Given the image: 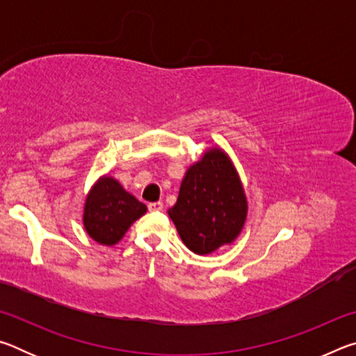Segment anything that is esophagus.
<instances>
[{"label": "esophagus", "instance_id": "obj_1", "mask_svg": "<svg viewBox=\"0 0 356 356\" xmlns=\"http://www.w3.org/2000/svg\"><path fill=\"white\" fill-rule=\"evenodd\" d=\"M147 207H149L150 212H159V210H163V202H160V201L150 202Z\"/></svg>", "mask_w": 356, "mask_h": 356}]
</instances>
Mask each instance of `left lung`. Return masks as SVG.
I'll use <instances>...</instances> for the list:
<instances>
[{
	"mask_svg": "<svg viewBox=\"0 0 356 356\" xmlns=\"http://www.w3.org/2000/svg\"><path fill=\"white\" fill-rule=\"evenodd\" d=\"M242 182L221 149L204 154L186 171L177 202L168 210L182 242L196 254L232 243L246 218Z\"/></svg>",
	"mask_w": 356,
	"mask_h": 356,
	"instance_id": "1",
	"label": "left lung"
}]
</instances>
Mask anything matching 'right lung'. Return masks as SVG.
<instances>
[{
	"mask_svg": "<svg viewBox=\"0 0 356 356\" xmlns=\"http://www.w3.org/2000/svg\"><path fill=\"white\" fill-rule=\"evenodd\" d=\"M147 207L113 177H102L86 197L83 222L86 232L102 245L118 243Z\"/></svg>",
	"mask_w": 356,
	"mask_h": 356,
	"instance_id": "add662e5",
	"label": "right lung"
}]
</instances>
